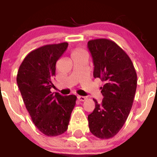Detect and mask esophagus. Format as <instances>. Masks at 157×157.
Segmentation results:
<instances>
[{
    "mask_svg": "<svg viewBox=\"0 0 157 157\" xmlns=\"http://www.w3.org/2000/svg\"><path fill=\"white\" fill-rule=\"evenodd\" d=\"M77 100L80 102H83L86 100V98L84 97V96H77Z\"/></svg>",
    "mask_w": 157,
    "mask_h": 157,
    "instance_id": "1",
    "label": "esophagus"
}]
</instances>
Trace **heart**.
I'll use <instances>...</instances> for the list:
<instances>
[{
    "instance_id": "b5f03b06",
    "label": "heart",
    "mask_w": 157,
    "mask_h": 157,
    "mask_svg": "<svg viewBox=\"0 0 157 157\" xmlns=\"http://www.w3.org/2000/svg\"><path fill=\"white\" fill-rule=\"evenodd\" d=\"M85 54V52L83 51V50L80 49H73L72 52H71L70 56L72 59V58H74V57H78V56L82 55V54Z\"/></svg>"
}]
</instances>
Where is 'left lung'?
Returning <instances> with one entry per match:
<instances>
[{
  "label": "left lung",
  "instance_id": "8db88e82",
  "mask_svg": "<svg viewBox=\"0 0 157 157\" xmlns=\"http://www.w3.org/2000/svg\"><path fill=\"white\" fill-rule=\"evenodd\" d=\"M87 47L93 59L95 78L103 82V99L88 116L90 132L101 139L116 136L128 118L136 90L137 75L128 55L113 41L90 40Z\"/></svg>",
  "mask_w": 157,
  "mask_h": 157
}]
</instances>
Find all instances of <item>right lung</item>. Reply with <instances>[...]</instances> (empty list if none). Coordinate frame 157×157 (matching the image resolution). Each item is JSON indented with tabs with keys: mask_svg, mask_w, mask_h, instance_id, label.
<instances>
[{
	"mask_svg": "<svg viewBox=\"0 0 157 157\" xmlns=\"http://www.w3.org/2000/svg\"><path fill=\"white\" fill-rule=\"evenodd\" d=\"M68 47L67 42L47 44L27 54L18 69L16 81L23 100L36 128L47 136L65 132L77 97L55 95L56 62Z\"/></svg>",
	"mask_w": 157,
	"mask_h": 157,
	"instance_id": "add662e5",
	"label": "right lung"
}]
</instances>
